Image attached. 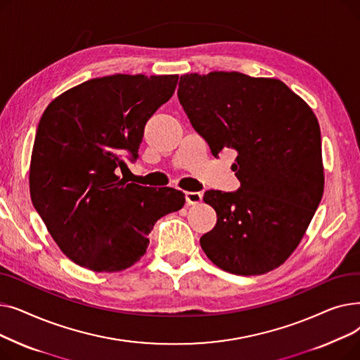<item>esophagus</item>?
<instances>
[{
  "label": "esophagus",
  "mask_w": 360,
  "mask_h": 360,
  "mask_svg": "<svg viewBox=\"0 0 360 360\" xmlns=\"http://www.w3.org/2000/svg\"><path fill=\"white\" fill-rule=\"evenodd\" d=\"M185 200H186V202L190 204V205L198 204V202H201V200H202V194H201V193L188 191V193H185Z\"/></svg>",
  "instance_id": "esophagus-1"
}]
</instances>
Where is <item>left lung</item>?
<instances>
[{"label":"left lung","instance_id":"obj_1","mask_svg":"<svg viewBox=\"0 0 360 360\" xmlns=\"http://www.w3.org/2000/svg\"><path fill=\"white\" fill-rule=\"evenodd\" d=\"M178 99L214 158L223 148L238 153L239 190L204 193L217 223L201 236L202 251L232 274L277 269L304 238L324 193L315 113L283 82L236 71L184 74Z\"/></svg>","mask_w":360,"mask_h":360}]
</instances>
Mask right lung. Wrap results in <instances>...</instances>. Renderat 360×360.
<instances>
[{"label": "right lung", "instance_id": "obj_1", "mask_svg": "<svg viewBox=\"0 0 360 360\" xmlns=\"http://www.w3.org/2000/svg\"><path fill=\"white\" fill-rule=\"evenodd\" d=\"M178 75L113 74L53 99L37 125L30 197L48 232L75 264L122 271L148 247L155 223L181 210L174 188L127 184L115 170L134 162L150 117L175 91Z\"/></svg>", "mask_w": 360, "mask_h": 360}]
</instances>
